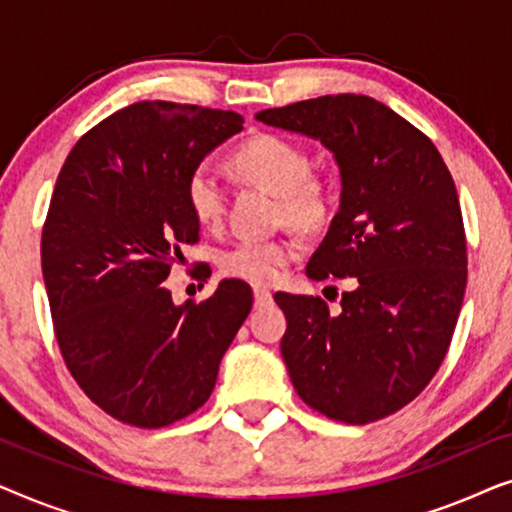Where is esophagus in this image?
<instances>
[{
	"mask_svg": "<svg viewBox=\"0 0 512 512\" xmlns=\"http://www.w3.org/2000/svg\"><path fill=\"white\" fill-rule=\"evenodd\" d=\"M254 303L256 307H265L272 303V293L268 289H254Z\"/></svg>",
	"mask_w": 512,
	"mask_h": 512,
	"instance_id": "obj_1",
	"label": "esophagus"
}]
</instances>
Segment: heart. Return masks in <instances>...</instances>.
Instances as JSON below:
<instances>
[{
  "label": "heart",
  "instance_id": "b5f03b06",
  "mask_svg": "<svg viewBox=\"0 0 512 512\" xmlns=\"http://www.w3.org/2000/svg\"><path fill=\"white\" fill-rule=\"evenodd\" d=\"M230 165L251 184L279 198V219L296 228L317 230L331 219L333 191L328 181L310 172L312 158L303 144L275 132H261L237 146ZM186 207L202 228L219 226L226 214V188L209 165H195L186 177ZM298 256L291 237H242L221 249L219 268L226 277L249 284H272Z\"/></svg>",
  "mask_w": 512,
  "mask_h": 512
}]
</instances>
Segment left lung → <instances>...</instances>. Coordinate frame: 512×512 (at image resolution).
Segmentation results:
<instances>
[{
    "mask_svg": "<svg viewBox=\"0 0 512 512\" xmlns=\"http://www.w3.org/2000/svg\"><path fill=\"white\" fill-rule=\"evenodd\" d=\"M340 165V212L307 277H352L340 312L319 296L275 293L282 356L298 396L328 419L370 424L405 408L438 373L466 291V233L452 174L429 137L366 95L265 109Z\"/></svg>",
    "mask_w": 512,
    "mask_h": 512,
    "instance_id": "1",
    "label": "left lung"
}]
</instances>
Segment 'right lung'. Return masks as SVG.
Masks as SVG:
<instances>
[{"mask_svg":"<svg viewBox=\"0 0 512 512\" xmlns=\"http://www.w3.org/2000/svg\"><path fill=\"white\" fill-rule=\"evenodd\" d=\"M242 123L198 104H130L76 142L55 181L41 230L55 340L83 394L118 422L160 429L202 408L254 305L240 279L184 305L165 286L181 247L200 240L186 177Z\"/></svg>","mask_w":512,"mask_h":512,"instance_id":"right-lung-1","label":"right lung"}]
</instances>
